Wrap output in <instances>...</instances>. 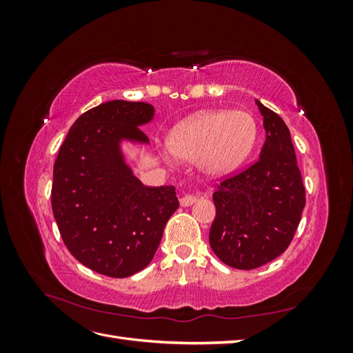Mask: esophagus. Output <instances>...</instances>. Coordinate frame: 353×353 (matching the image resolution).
Returning a JSON list of instances; mask_svg holds the SVG:
<instances>
[{"instance_id":"34e87169","label":"esophagus","mask_w":353,"mask_h":353,"mask_svg":"<svg viewBox=\"0 0 353 353\" xmlns=\"http://www.w3.org/2000/svg\"><path fill=\"white\" fill-rule=\"evenodd\" d=\"M200 196L203 197L205 194H200ZM197 197H199V196H193V194H185V196H183V197L179 199L181 206H184V208L191 206V205H193V203H196V201H197Z\"/></svg>"}]
</instances>
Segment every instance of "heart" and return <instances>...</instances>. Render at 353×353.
Instances as JSON below:
<instances>
[{
    "instance_id": "heart-1",
    "label": "heart",
    "mask_w": 353,
    "mask_h": 353,
    "mask_svg": "<svg viewBox=\"0 0 353 353\" xmlns=\"http://www.w3.org/2000/svg\"><path fill=\"white\" fill-rule=\"evenodd\" d=\"M258 126L248 112H203L181 123L168 147L178 159H199L206 174L222 176L234 172L256 144Z\"/></svg>"
}]
</instances>
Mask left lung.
Masks as SVG:
<instances>
[{"instance_id": "obj_1", "label": "left lung", "mask_w": 353, "mask_h": 353, "mask_svg": "<svg viewBox=\"0 0 353 353\" xmlns=\"http://www.w3.org/2000/svg\"><path fill=\"white\" fill-rule=\"evenodd\" d=\"M265 143L250 168L218 185L216 216L209 243L231 268L254 270L279 258L292 243L305 208V187L290 131L281 117L256 100Z\"/></svg>"}]
</instances>
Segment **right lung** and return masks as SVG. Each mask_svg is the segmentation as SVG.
I'll list each match as a JSON object with an SVG mask.
<instances>
[{
  "mask_svg": "<svg viewBox=\"0 0 353 353\" xmlns=\"http://www.w3.org/2000/svg\"><path fill=\"white\" fill-rule=\"evenodd\" d=\"M148 103L112 100L81 114L61 144L52 172L51 206L61 239L87 268L125 279L152 262L175 187H145L126 163L122 143L148 144L140 126Z\"/></svg>",
  "mask_w": 353,
  "mask_h": 353,
  "instance_id": "obj_1",
  "label": "right lung"
}]
</instances>
